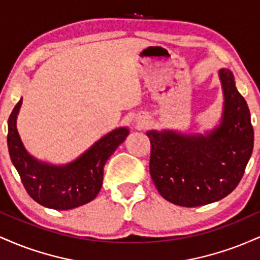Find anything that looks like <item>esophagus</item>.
Returning <instances> with one entry per match:
<instances>
[{
	"instance_id": "obj_1",
	"label": "esophagus",
	"mask_w": 260,
	"mask_h": 260,
	"mask_svg": "<svg viewBox=\"0 0 260 260\" xmlns=\"http://www.w3.org/2000/svg\"><path fill=\"white\" fill-rule=\"evenodd\" d=\"M138 123H139V126H142V127H144L145 124H147V120H145L144 117L143 118H140V120L138 121Z\"/></svg>"
}]
</instances>
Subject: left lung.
Instances as JSON below:
<instances>
[{
    "label": "left lung",
    "instance_id": "obj_1",
    "mask_svg": "<svg viewBox=\"0 0 260 260\" xmlns=\"http://www.w3.org/2000/svg\"><path fill=\"white\" fill-rule=\"evenodd\" d=\"M223 90L221 123L210 133L149 131L150 175L166 201L193 208L220 201L240 183L252 155L254 132L246 100L231 71H219Z\"/></svg>",
    "mask_w": 260,
    "mask_h": 260
}]
</instances>
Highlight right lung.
<instances>
[{
    "mask_svg": "<svg viewBox=\"0 0 260 260\" xmlns=\"http://www.w3.org/2000/svg\"><path fill=\"white\" fill-rule=\"evenodd\" d=\"M18 101L8 118L7 144L14 168L28 194L39 204L56 210H70L91 202L103 186L104 166L129 133L121 127L98 140L78 159L56 166L32 157L25 150L17 131Z\"/></svg>",
    "mask_w": 260,
    "mask_h": 260,
    "instance_id": "obj_1",
    "label": "right lung"
}]
</instances>
